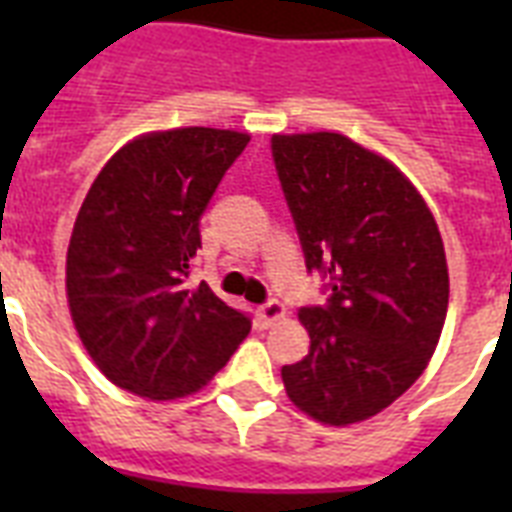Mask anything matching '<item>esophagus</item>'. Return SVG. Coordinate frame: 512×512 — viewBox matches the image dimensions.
<instances>
[{
	"instance_id": "esophagus-1",
	"label": "esophagus",
	"mask_w": 512,
	"mask_h": 512,
	"mask_svg": "<svg viewBox=\"0 0 512 512\" xmlns=\"http://www.w3.org/2000/svg\"><path fill=\"white\" fill-rule=\"evenodd\" d=\"M284 316V305L279 300H268L257 308V321L263 324V327H271L273 321H279Z\"/></svg>"
}]
</instances>
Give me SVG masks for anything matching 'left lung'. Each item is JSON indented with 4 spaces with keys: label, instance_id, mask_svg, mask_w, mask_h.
<instances>
[{
    "label": "left lung",
    "instance_id": "left-lung-1",
    "mask_svg": "<svg viewBox=\"0 0 512 512\" xmlns=\"http://www.w3.org/2000/svg\"><path fill=\"white\" fill-rule=\"evenodd\" d=\"M271 154L305 268L327 292L300 308L311 350L281 366V380L313 420L361 422L412 388L436 350L449 308L444 241L417 188L345 135H273Z\"/></svg>",
    "mask_w": 512,
    "mask_h": 512
}]
</instances>
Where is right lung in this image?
<instances>
[{
  "label": "right lung",
  "mask_w": 512,
  "mask_h": 512,
  "mask_svg": "<svg viewBox=\"0 0 512 512\" xmlns=\"http://www.w3.org/2000/svg\"><path fill=\"white\" fill-rule=\"evenodd\" d=\"M249 135L209 127L132 140L95 177L66 257L74 327L100 372L170 401L204 388L252 319L201 281L188 284L207 212Z\"/></svg>",
  "instance_id": "right-lung-1"
}]
</instances>
